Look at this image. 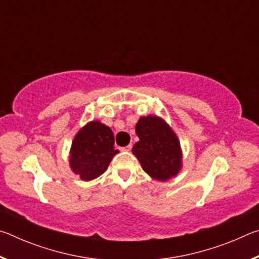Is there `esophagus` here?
<instances>
[{"mask_svg": "<svg viewBox=\"0 0 259 259\" xmlns=\"http://www.w3.org/2000/svg\"><path fill=\"white\" fill-rule=\"evenodd\" d=\"M131 147H133V146H131V145H128V146H125V147H122L121 150L123 151V152H129V151L131 150Z\"/></svg>", "mask_w": 259, "mask_h": 259, "instance_id": "34e87169", "label": "esophagus"}]
</instances>
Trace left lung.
Here are the masks:
<instances>
[{"label": "left lung", "mask_w": 259, "mask_h": 259, "mask_svg": "<svg viewBox=\"0 0 259 259\" xmlns=\"http://www.w3.org/2000/svg\"><path fill=\"white\" fill-rule=\"evenodd\" d=\"M139 137L133 147L148 176L160 182L176 177L182 169V148L178 137L166 122L159 116H142L136 124Z\"/></svg>", "instance_id": "left-lung-1"}]
</instances>
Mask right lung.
Returning <instances> with one entry per match:
<instances>
[{"label":"right lung","instance_id":"add662e5","mask_svg":"<svg viewBox=\"0 0 259 259\" xmlns=\"http://www.w3.org/2000/svg\"><path fill=\"white\" fill-rule=\"evenodd\" d=\"M119 151L114 150L111 128L99 121L87 123L75 135L69 152V166L82 181H93L107 170Z\"/></svg>","mask_w":259,"mask_h":259}]
</instances>
